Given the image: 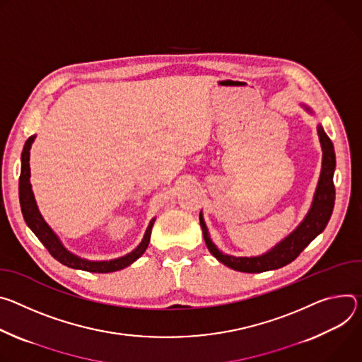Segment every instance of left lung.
<instances>
[{"label": "left lung", "mask_w": 362, "mask_h": 362, "mask_svg": "<svg viewBox=\"0 0 362 362\" xmlns=\"http://www.w3.org/2000/svg\"><path fill=\"white\" fill-rule=\"evenodd\" d=\"M320 145L324 151L322 160V173H320L319 184L315 192L313 204L306 218L300 223V226L286 237L282 243H279L269 253L259 257H234L228 255H223L210 240L207 227L204 220L199 216V224H202L206 245L210 253L223 264L230 269L245 272V273H260L266 270L280 269L289 263H292L312 242V240L322 233L332 216L334 204H335V185H334V171H335V152L334 145L329 136L325 134L322 127L317 128Z\"/></svg>", "instance_id": "1"}]
</instances>
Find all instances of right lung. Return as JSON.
I'll return each instance as SVG.
<instances>
[{
    "label": "right lung",
    "instance_id": "obj_1",
    "mask_svg": "<svg viewBox=\"0 0 362 362\" xmlns=\"http://www.w3.org/2000/svg\"><path fill=\"white\" fill-rule=\"evenodd\" d=\"M34 141V136H30L25 141V145L23 148L21 153V174H20V182H18V194H20V204H21V211L23 217L27 223V226L33 230V233L38 237L40 242L43 243V246L47 249V252L62 264L71 267V269H80V270H86L92 273H109V272H116L120 269H125L131 263H134L138 257L144 255L149 245V238H151V230L153 226L155 218L149 223L146 233L144 235V240L141 245L129 255L119 257L115 260L109 262H89L83 260L70 252H67L62 243L59 242L57 235L52 231V228L47 226V223L43 220L42 214L38 213V209L34 202V195L31 191V184H30V148Z\"/></svg>",
    "mask_w": 362,
    "mask_h": 362
}]
</instances>
